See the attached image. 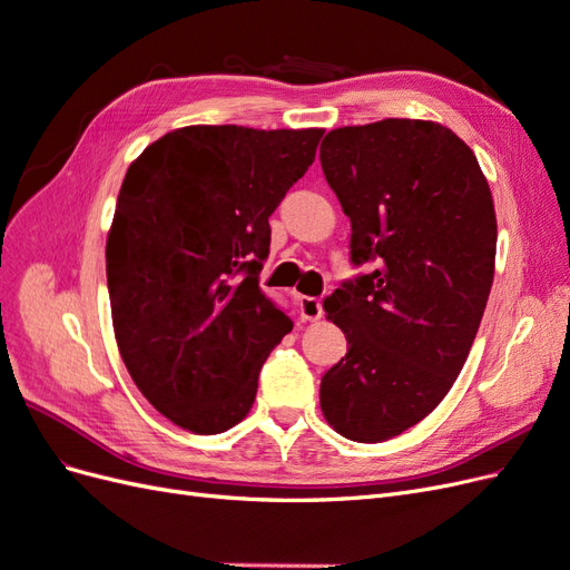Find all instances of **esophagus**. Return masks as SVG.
Listing matches in <instances>:
<instances>
[{
    "label": "esophagus",
    "mask_w": 570,
    "mask_h": 570,
    "mask_svg": "<svg viewBox=\"0 0 570 570\" xmlns=\"http://www.w3.org/2000/svg\"><path fill=\"white\" fill-rule=\"evenodd\" d=\"M299 314L304 321H318L323 316L321 299L316 297H302L299 299Z\"/></svg>",
    "instance_id": "1"
}]
</instances>
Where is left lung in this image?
Masks as SVG:
<instances>
[{
  "label": "left lung",
  "mask_w": 570,
  "mask_h": 570,
  "mask_svg": "<svg viewBox=\"0 0 570 570\" xmlns=\"http://www.w3.org/2000/svg\"><path fill=\"white\" fill-rule=\"evenodd\" d=\"M321 166L352 220V264H375L323 302L347 354L321 377V409L342 438L385 442L465 364L494 278V204L471 147L433 120L331 130Z\"/></svg>",
  "instance_id": "obj_1"
}]
</instances>
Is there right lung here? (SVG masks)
Masks as SVG:
<instances>
[{"label":"right lung","mask_w":570,"mask_h":570,"mask_svg":"<svg viewBox=\"0 0 570 570\" xmlns=\"http://www.w3.org/2000/svg\"><path fill=\"white\" fill-rule=\"evenodd\" d=\"M321 128L187 126L137 157L107 239L124 364L161 416L226 433L292 321L258 287L268 216L316 159Z\"/></svg>","instance_id":"add662e5"}]
</instances>
